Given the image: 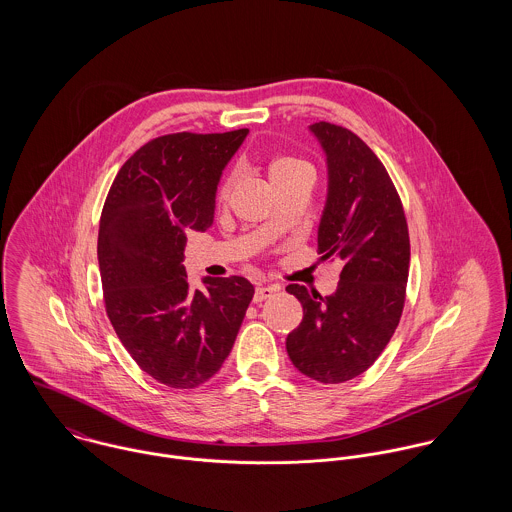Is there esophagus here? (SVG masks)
Here are the masks:
<instances>
[{
  "instance_id": "1",
  "label": "esophagus",
  "mask_w": 512,
  "mask_h": 512,
  "mask_svg": "<svg viewBox=\"0 0 512 512\" xmlns=\"http://www.w3.org/2000/svg\"><path fill=\"white\" fill-rule=\"evenodd\" d=\"M278 292L274 286H258L256 292H254V301L260 303V301H266L270 297H274V293Z\"/></svg>"
}]
</instances>
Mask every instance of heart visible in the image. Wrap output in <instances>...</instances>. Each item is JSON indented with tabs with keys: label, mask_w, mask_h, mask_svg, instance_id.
I'll use <instances>...</instances> for the list:
<instances>
[{
	"label": "heart",
	"mask_w": 512,
	"mask_h": 512,
	"mask_svg": "<svg viewBox=\"0 0 512 512\" xmlns=\"http://www.w3.org/2000/svg\"><path fill=\"white\" fill-rule=\"evenodd\" d=\"M303 165H307V163L301 161V159H297V157H278V159H274V161L270 163V169H268V171H270V177H274V175H278V173H284V171L295 169V167H303ZM230 185H232L230 179H224V181H222V185L219 187L220 201L226 197Z\"/></svg>",
	"instance_id": "heart-1"
}]
</instances>
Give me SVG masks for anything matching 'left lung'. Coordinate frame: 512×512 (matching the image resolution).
Listing matches in <instances>:
<instances>
[{"mask_svg": "<svg viewBox=\"0 0 512 512\" xmlns=\"http://www.w3.org/2000/svg\"><path fill=\"white\" fill-rule=\"evenodd\" d=\"M327 153L329 197L319 224L323 260L343 270L333 295L292 284L303 319L286 339L293 366L323 384L347 382L380 357L394 335L410 270V236L400 195L374 151L351 130L317 122Z\"/></svg>", "mask_w": 512, "mask_h": 512, "instance_id": "obj_1", "label": "left lung"}]
</instances>
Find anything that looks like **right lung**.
<instances>
[{"label": "right lung", "instance_id": "right-lung-1", "mask_svg": "<svg viewBox=\"0 0 512 512\" xmlns=\"http://www.w3.org/2000/svg\"><path fill=\"white\" fill-rule=\"evenodd\" d=\"M248 130L167 134L118 171L100 215L98 264L108 319L138 366L171 388H197L228 357L254 286L205 278L191 290L183 268L189 230L215 217L220 173Z\"/></svg>", "mask_w": 512, "mask_h": 512}]
</instances>
